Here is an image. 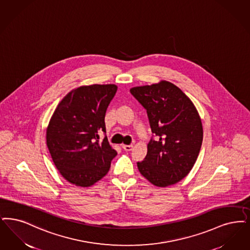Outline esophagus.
I'll return each mask as SVG.
<instances>
[{
    "mask_svg": "<svg viewBox=\"0 0 250 250\" xmlns=\"http://www.w3.org/2000/svg\"><path fill=\"white\" fill-rule=\"evenodd\" d=\"M122 147H123V149L125 150H126V151H130V150H132V149H133V145H122Z\"/></svg>",
    "mask_w": 250,
    "mask_h": 250,
    "instance_id": "esophagus-1",
    "label": "esophagus"
}]
</instances>
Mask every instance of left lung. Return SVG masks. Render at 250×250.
Instances as JSON below:
<instances>
[{"instance_id": "left-lung-1", "label": "left lung", "mask_w": 250, "mask_h": 250, "mask_svg": "<svg viewBox=\"0 0 250 250\" xmlns=\"http://www.w3.org/2000/svg\"><path fill=\"white\" fill-rule=\"evenodd\" d=\"M147 110L151 132L148 152L138 162L140 174L155 186L167 187L184 179L198 157L203 126L190 99L167 81L130 89Z\"/></svg>"}]
</instances>
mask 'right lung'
<instances>
[{
	"instance_id": "obj_1",
	"label": "right lung",
	"mask_w": 250,
	"mask_h": 250,
	"mask_svg": "<svg viewBox=\"0 0 250 250\" xmlns=\"http://www.w3.org/2000/svg\"><path fill=\"white\" fill-rule=\"evenodd\" d=\"M117 91L115 84H92L70 91L58 105L46 130V144L64 179L89 187L110 170L117 152L107 137L106 110Z\"/></svg>"
}]
</instances>
